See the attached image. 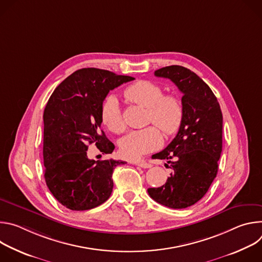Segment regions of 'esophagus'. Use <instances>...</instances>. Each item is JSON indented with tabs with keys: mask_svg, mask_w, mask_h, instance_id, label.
<instances>
[{
	"mask_svg": "<svg viewBox=\"0 0 262 262\" xmlns=\"http://www.w3.org/2000/svg\"><path fill=\"white\" fill-rule=\"evenodd\" d=\"M133 164L139 166V167H142V168H151L152 165L150 163H148L146 161H137V162H134Z\"/></svg>",
	"mask_w": 262,
	"mask_h": 262,
	"instance_id": "obj_1",
	"label": "esophagus"
}]
</instances>
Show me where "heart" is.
<instances>
[{"label":"heart","mask_w":262,"mask_h":262,"mask_svg":"<svg viewBox=\"0 0 262 262\" xmlns=\"http://www.w3.org/2000/svg\"><path fill=\"white\" fill-rule=\"evenodd\" d=\"M124 96L133 103L147 108V124H155L143 129L133 130L119 142V150L123 158L138 160L159 149L163 136L175 135L183 120V103L176 94H164V89L151 81H138L124 90ZM102 123L115 134L125 129V121L118 98L110 94L100 107ZM157 126L156 127L155 125Z\"/></svg>","instance_id":"b5f03b06"}]
</instances>
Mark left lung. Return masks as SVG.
I'll list each match as a JSON object with an SVG mask.
<instances>
[{
  "label": "left lung",
  "mask_w": 262,
  "mask_h": 262,
  "mask_svg": "<svg viewBox=\"0 0 262 262\" xmlns=\"http://www.w3.org/2000/svg\"><path fill=\"white\" fill-rule=\"evenodd\" d=\"M155 76L171 80L182 92L184 114L176 137L152 156L167 160L172 173L164 185L147 192L162 205L186 208L206 194L216 176L222 152V111L211 89L192 70L171 65L156 70Z\"/></svg>",
  "instance_id": "1"
}]
</instances>
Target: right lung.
Segmentation results:
<instances>
[{"mask_svg": "<svg viewBox=\"0 0 262 262\" xmlns=\"http://www.w3.org/2000/svg\"><path fill=\"white\" fill-rule=\"evenodd\" d=\"M133 80L108 70L82 68L51 95L43 113L45 178L51 193L65 207L88 210L111 196L112 174L125 162L89 160L88 144L95 143L105 155L113 152L114 144L100 129V107L111 90Z\"/></svg>", "mask_w": 262, "mask_h": 262, "instance_id": "1", "label": "right lung"}]
</instances>
